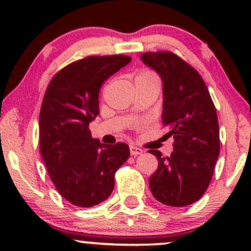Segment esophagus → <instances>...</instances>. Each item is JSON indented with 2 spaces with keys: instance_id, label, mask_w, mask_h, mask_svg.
<instances>
[{
  "instance_id": "1",
  "label": "esophagus",
  "mask_w": 251,
  "mask_h": 251,
  "mask_svg": "<svg viewBox=\"0 0 251 251\" xmlns=\"http://www.w3.org/2000/svg\"><path fill=\"white\" fill-rule=\"evenodd\" d=\"M129 153H131V155H134V157H137V155L143 153V150L137 148V146H134V145H129Z\"/></svg>"
}]
</instances>
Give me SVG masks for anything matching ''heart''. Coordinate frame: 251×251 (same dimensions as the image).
<instances>
[{"instance_id":"1","label":"heart","mask_w":251,"mask_h":251,"mask_svg":"<svg viewBox=\"0 0 251 251\" xmlns=\"http://www.w3.org/2000/svg\"><path fill=\"white\" fill-rule=\"evenodd\" d=\"M143 77H155V75L153 73H152L151 71H140L139 73L137 74V76H135V79H143Z\"/></svg>"}]
</instances>
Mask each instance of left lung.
<instances>
[{
	"instance_id": "8db88e82",
	"label": "left lung",
	"mask_w": 251,
	"mask_h": 251,
	"mask_svg": "<svg viewBox=\"0 0 251 251\" xmlns=\"http://www.w3.org/2000/svg\"><path fill=\"white\" fill-rule=\"evenodd\" d=\"M144 63L163 80V114L168 134L174 135V152L158 159L150 177V190L160 203L185 206L208 189L220 155V127L209 89L197 71L171 51H146Z\"/></svg>"
}]
</instances>
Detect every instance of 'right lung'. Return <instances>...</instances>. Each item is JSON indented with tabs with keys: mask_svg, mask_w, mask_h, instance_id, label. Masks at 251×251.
Segmentation results:
<instances>
[{
	"mask_svg": "<svg viewBox=\"0 0 251 251\" xmlns=\"http://www.w3.org/2000/svg\"><path fill=\"white\" fill-rule=\"evenodd\" d=\"M131 61L127 55L87 56L51 77L39 120L40 151L54 186L73 205L91 208L111 196L116 171L129 157L128 145L92 138L105 80Z\"/></svg>",
	"mask_w": 251,
	"mask_h": 251,
	"instance_id": "add662e5",
	"label": "right lung"
}]
</instances>
